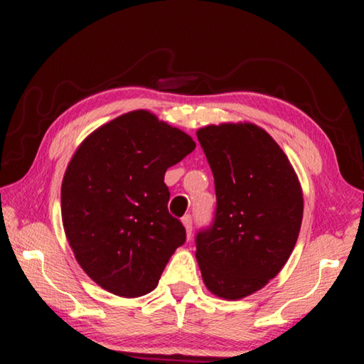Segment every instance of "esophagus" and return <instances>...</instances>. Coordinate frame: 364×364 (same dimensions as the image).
Returning a JSON list of instances; mask_svg holds the SVG:
<instances>
[{"label":"esophagus","mask_w":364,"mask_h":364,"mask_svg":"<svg viewBox=\"0 0 364 364\" xmlns=\"http://www.w3.org/2000/svg\"><path fill=\"white\" fill-rule=\"evenodd\" d=\"M181 223L184 226V230H186V236L189 239L191 234H193V217H191V215H184L181 218Z\"/></svg>","instance_id":"1"}]
</instances>
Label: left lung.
Here are the masks:
<instances>
[{
    "instance_id": "obj_1",
    "label": "left lung",
    "mask_w": 364,
    "mask_h": 364,
    "mask_svg": "<svg viewBox=\"0 0 364 364\" xmlns=\"http://www.w3.org/2000/svg\"><path fill=\"white\" fill-rule=\"evenodd\" d=\"M215 178L212 228L196 237L202 279L213 295L239 300L278 276L297 242L304 194L279 144L255 123L197 130Z\"/></svg>"
}]
</instances>
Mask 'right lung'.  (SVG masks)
I'll use <instances>...</instances> for the list:
<instances>
[{
  "label": "right lung",
  "mask_w": 364,
  "mask_h": 364,
  "mask_svg": "<svg viewBox=\"0 0 364 364\" xmlns=\"http://www.w3.org/2000/svg\"><path fill=\"white\" fill-rule=\"evenodd\" d=\"M194 147L189 134L143 109L104 123L78 146L60 210L73 255L97 286L127 299L157 287L186 241L181 221L168 213L164 176Z\"/></svg>",
  "instance_id": "1"
}]
</instances>
